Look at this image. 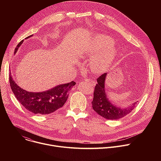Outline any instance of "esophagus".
<instances>
[{
	"label": "esophagus",
	"mask_w": 161,
	"mask_h": 161,
	"mask_svg": "<svg viewBox=\"0 0 161 161\" xmlns=\"http://www.w3.org/2000/svg\"><path fill=\"white\" fill-rule=\"evenodd\" d=\"M85 81L87 82L88 84L91 85L92 86H94L95 84H96V82L94 81V80H90L89 78H85Z\"/></svg>",
	"instance_id": "obj_1"
}]
</instances>
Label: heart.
<instances>
[{
    "label": "heart",
    "instance_id": "heart-1",
    "mask_svg": "<svg viewBox=\"0 0 161 161\" xmlns=\"http://www.w3.org/2000/svg\"><path fill=\"white\" fill-rule=\"evenodd\" d=\"M113 42V41L107 36H98L90 44L88 52L101 50L92 59V66L96 71L103 72L106 70L115 57V51L111 48H107L112 45Z\"/></svg>",
    "mask_w": 161,
    "mask_h": 161
}]
</instances>
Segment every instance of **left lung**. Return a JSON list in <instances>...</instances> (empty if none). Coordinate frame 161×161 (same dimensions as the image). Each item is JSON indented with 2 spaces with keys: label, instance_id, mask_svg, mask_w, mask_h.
<instances>
[{
  "label": "left lung",
  "instance_id": "obj_1",
  "mask_svg": "<svg viewBox=\"0 0 161 161\" xmlns=\"http://www.w3.org/2000/svg\"><path fill=\"white\" fill-rule=\"evenodd\" d=\"M107 73L101 75L97 79L94 92V98L92 102L93 109L100 116L108 120L120 119L130 113L136 107L137 103H133L127 108H120L114 106L108 99L105 92L104 83Z\"/></svg>",
  "mask_w": 161,
  "mask_h": 161
}]
</instances>
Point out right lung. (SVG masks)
<instances>
[{"label":"right lung","instance_id":"right-lung-1","mask_svg":"<svg viewBox=\"0 0 161 161\" xmlns=\"http://www.w3.org/2000/svg\"><path fill=\"white\" fill-rule=\"evenodd\" d=\"M31 36L32 35L25 39ZM23 41L24 40L18 43L14 50V53ZM9 83L13 92L19 103L29 111L38 114H50L62 108L68 98L69 91L76 84L75 81H72L70 83L59 85L47 91L31 92L22 89L15 83L11 72Z\"/></svg>","mask_w":161,"mask_h":161}]
</instances>
